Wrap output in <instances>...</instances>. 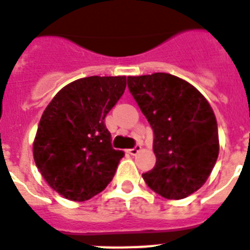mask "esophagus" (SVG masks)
<instances>
[{
    "label": "esophagus",
    "mask_w": 250,
    "mask_h": 250,
    "mask_svg": "<svg viewBox=\"0 0 250 250\" xmlns=\"http://www.w3.org/2000/svg\"><path fill=\"white\" fill-rule=\"evenodd\" d=\"M140 150H141V146H135V147L133 148H129V150H127V152H128L129 155H133V156H135V155H137L138 152H140Z\"/></svg>",
    "instance_id": "obj_1"
}]
</instances>
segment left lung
Masks as SVG:
<instances>
[{
  "mask_svg": "<svg viewBox=\"0 0 250 250\" xmlns=\"http://www.w3.org/2000/svg\"><path fill=\"white\" fill-rule=\"evenodd\" d=\"M127 83L154 131L156 164L142 178L167 200L186 198L206 183L219 156L212 108L194 86L170 73L128 76Z\"/></svg>",
  "mask_w": 250,
  "mask_h": 250,
  "instance_id": "left-lung-1",
  "label": "left lung"
}]
</instances>
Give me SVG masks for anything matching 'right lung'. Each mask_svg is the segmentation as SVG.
I'll list each match as a JSON object with an SVG mask.
<instances>
[{
  "label": "right lung",
  "mask_w": 250,
  "mask_h": 250,
  "mask_svg": "<svg viewBox=\"0 0 250 250\" xmlns=\"http://www.w3.org/2000/svg\"><path fill=\"white\" fill-rule=\"evenodd\" d=\"M125 76H90L56 94L33 144L37 167L50 188L83 202L105 189L125 152L112 147L106 114L125 89Z\"/></svg>",
  "instance_id": "add662e5"
}]
</instances>
